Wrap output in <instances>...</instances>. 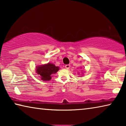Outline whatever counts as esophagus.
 I'll list each match as a JSON object with an SVG mask.
<instances>
[{
	"label": "esophagus",
	"mask_w": 126,
	"mask_h": 126,
	"mask_svg": "<svg viewBox=\"0 0 126 126\" xmlns=\"http://www.w3.org/2000/svg\"><path fill=\"white\" fill-rule=\"evenodd\" d=\"M65 68L66 69H69V68L70 67V65H69V64H67V65H66L65 66Z\"/></svg>",
	"instance_id": "obj_1"
}]
</instances>
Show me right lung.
Here are the masks:
<instances>
[{"instance_id":"add662e5","label":"right lung","mask_w":126,"mask_h":126,"mask_svg":"<svg viewBox=\"0 0 126 126\" xmlns=\"http://www.w3.org/2000/svg\"><path fill=\"white\" fill-rule=\"evenodd\" d=\"M59 70V67L56 66L52 63H48L47 64L39 66L36 67V73L40 75L42 80L44 81L49 80L51 78V75L56 73Z\"/></svg>"}]
</instances>
